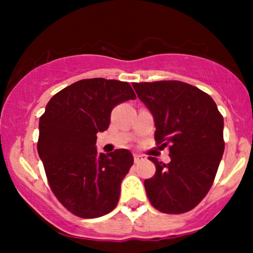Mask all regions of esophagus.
<instances>
[{"instance_id": "obj_1", "label": "esophagus", "mask_w": 253, "mask_h": 253, "mask_svg": "<svg viewBox=\"0 0 253 253\" xmlns=\"http://www.w3.org/2000/svg\"><path fill=\"white\" fill-rule=\"evenodd\" d=\"M133 157H134V163H139V162H141L144 159V157L141 155H138V153H135Z\"/></svg>"}]
</instances>
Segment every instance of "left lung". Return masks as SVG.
Masks as SVG:
<instances>
[{
	"instance_id": "8db88e82",
	"label": "left lung",
	"mask_w": 253,
	"mask_h": 253,
	"mask_svg": "<svg viewBox=\"0 0 253 253\" xmlns=\"http://www.w3.org/2000/svg\"><path fill=\"white\" fill-rule=\"evenodd\" d=\"M155 120L157 144L169 147L170 163L150 157L155 176L144 185L151 205L167 214L196 207L210 191L221 162L223 118L210 95L179 81L133 83Z\"/></svg>"
}]
</instances>
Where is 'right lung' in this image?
Instances as JSON below:
<instances>
[{"instance_id":"right-lung-1","label":"right lung","mask_w":253,"mask_h":253,"mask_svg":"<svg viewBox=\"0 0 253 253\" xmlns=\"http://www.w3.org/2000/svg\"><path fill=\"white\" fill-rule=\"evenodd\" d=\"M135 97L127 82L90 78L60 90L46 104L38 153L52 191L75 215L94 219L117 207L133 156L126 149L98 153L96 134L108 128L117 104Z\"/></svg>"}]
</instances>
